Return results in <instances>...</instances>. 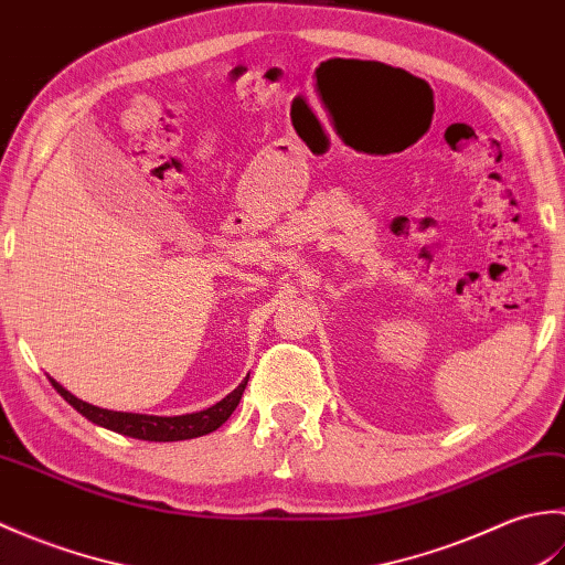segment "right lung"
<instances>
[{
  "label": "right lung",
  "instance_id": "obj_1",
  "mask_svg": "<svg viewBox=\"0 0 565 565\" xmlns=\"http://www.w3.org/2000/svg\"><path fill=\"white\" fill-rule=\"evenodd\" d=\"M249 379V376H247ZM247 379L239 383V386L227 393L221 403H215L206 411L199 413H189V415H174V417H160V415H140V413H116V411H106V407H97L92 403L79 401L77 395H72L60 386L57 381L51 379L53 388L63 395V398L75 407L79 415H84L89 423L106 427L111 431H118V435L134 437V439H146V441H179V439H194L203 437L209 431L218 429L227 417L233 415L237 407L239 398H243V391L247 386Z\"/></svg>",
  "mask_w": 565,
  "mask_h": 565
}]
</instances>
